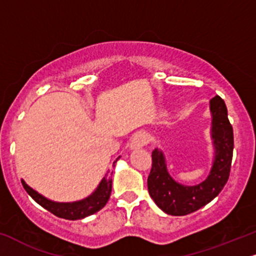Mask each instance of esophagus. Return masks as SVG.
I'll return each instance as SVG.
<instances>
[{
  "label": "esophagus",
  "mask_w": 256,
  "mask_h": 256,
  "mask_svg": "<svg viewBox=\"0 0 256 256\" xmlns=\"http://www.w3.org/2000/svg\"><path fill=\"white\" fill-rule=\"evenodd\" d=\"M146 144H147V138L144 136V134L138 133L134 135L133 138H132L130 148L132 150H138V148L144 147Z\"/></svg>",
  "instance_id": "34e87169"
}]
</instances>
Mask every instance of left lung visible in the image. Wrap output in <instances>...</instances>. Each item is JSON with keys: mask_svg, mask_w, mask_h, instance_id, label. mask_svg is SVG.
I'll return each instance as SVG.
<instances>
[{"mask_svg": "<svg viewBox=\"0 0 256 256\" xmlns=\"http://www.w3.org/2000/svg\"><path fill=\"white\" fill-rule=\"evenodd\" d=\"M210 112L215 156L209 176L200 184L188 186L176 182L167 171L164 153L158 148L153 150L152 170L147 179L148 192L154 203L168 215L184 216L194 212L217 197L228 182L234 134L224 100L220 96L210 100Z\"/></svg>", "mask_w": 256, "mask_h": 256, "instance_id": "8db88e82", "label": "left lung"}]
</instances>
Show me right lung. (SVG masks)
Returning a JSON list of instances; mask_svg holds the SVG:
<instances>
[{"mask_svg":"<svg viewBox=\"0 0 256 256\" xmlns=\"http://www.w3.org/2000/svg\"><path fill=\"white\" fill-rule=\"evenodd\" d=\"M118 159L114 162L115 165ZM22 185H24V190L27 191V194L36 202L38 204L41 205L44 209L48 210L50 212H52L53 215L56 217H60V218L76 220H82L84 217H88L90 215H94V212L100 211L104 205L108 203L110 194H112V179L110 176H104L102 182H100L98 188L92 192V194H90L89 197L84 198V200H78V202H72V203H58V202H53L47 200L46 197H44L42 194H38L36 190L30 188L24 180H21Z\"/></svg>","mask_w":256,"mask_h":256,"instance_id":"right-lung-1","label":"right lung"}]
</instances>
